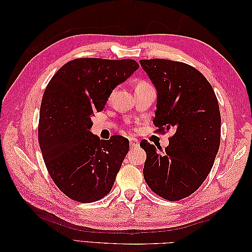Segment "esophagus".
<instances>
[{
	"label": "esophagus",
	"instance_id": "1",
	"mask_svg": "<svg viewBox=\"0 0 252 252\" xmlns=\"http://www.w3.org/2000/svg\"><path fill=\"white\" fill-rule=\"evenodd\" d=\"M129 142H130V147H131V149L137 148L138 145H140V143H138V140H136V138H134V137H130V138H129Z\"/></svg>",
	"mask_w": 252,
	"mask_h": 252
}]
</instances>
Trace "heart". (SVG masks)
<instances>
[{
    "instance_id": "b5f03b06",
    "label": "heart",
    "mask_w": 252,
    "mask_h": 252,
    "mask_svg": "<svg viewBox=\"0 0 252 252\" xmlns=\"http://www.w3.org/2000/svg\"><path fill=\"white\" fill-rule=\"evenodd\" d=\"M137 84H146V82H140V83H137Z\"/></svg>"
}]
</instances>
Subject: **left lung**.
Returning a JSON list of instances; mask_svg holds the SVG:
<instances>
[{"instance_id":"8db88e82","label":"left lung","mask_w":252,"mask_h":252,"mask_svg":"<svg viewBox=\"0 0 252 252\" xmlns=\"http://www.w3.org/2000/svg\"><path fill=\"white\" fill-rule=\"evenodd\" d=\"M157 90L154 125L175 131L169 146L157 151L143 140L146 152L143 174L160 197L176 201L189 197L205 182L221 141V115L211 84L196 68L169 60H141Z\"/></svg>"}]
</instances>
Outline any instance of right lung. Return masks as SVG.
<instances>
[{
  "mask_svg": "<svg viewBox=\"0 0 252 252\" xmlns=\"http://www.w3.org/2000/svg\"><path fill=\"white\" fill-rule=\"evenodd\" d=\"M137 68L133 60L77 58L47 84L40 108V148L52 180L73 200L94 202L111 190L129 140H99L90 131L92 117Z\"/></svg>",
  "mask_w": 252,
  "mask_h": 252,
  "instance_id": "right-lung-1",
  "label": "right lung"
}]
</instances>
